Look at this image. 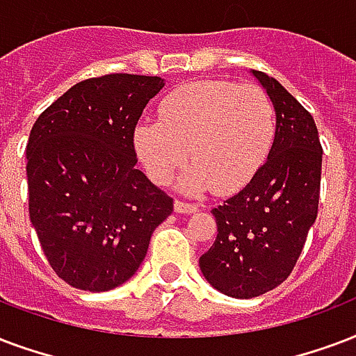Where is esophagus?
I'll return each instance as SVG.
<instances>
[{
	"mask_svg": "<svg viewBox=\"0 0 356 356\" xmlns=\"http://www.w3.org/2000/svg\"><path fill=\"white\" fill-rule=\"evenodd\" d=\"M173 209H175V213H179V214H192L197 211L196 205H190V203L179 202V200L173 203Z\"/></svg>",
	"mask_w": 356,
	"mask_h": 356,
	"instance_id": "esophagus-1",
	"label": "esophagus"
}]
</instances>
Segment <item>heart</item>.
<instances>
[{
	"label": "heart",
	"mask_w": 356,
	"mask_h": 356,
	"mask_svg": "<svg viewBox=\"0 0 356 356\" xmlns=\"http://www.w3.org/2000/svg\"><path fill=\"white\" fill-rule=\"evenodd\" d=\"M275 138V110L252 83L202 80L162 100L160 121L134 130L138 159L154 183H168L186 159L181 179L186 194H233L250 183L267 160Z\"/></svg>",
	"instance_id": "heart-1"
}]
</instances>
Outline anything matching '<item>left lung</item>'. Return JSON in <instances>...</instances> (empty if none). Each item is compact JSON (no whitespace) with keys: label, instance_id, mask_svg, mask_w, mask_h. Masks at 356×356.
<instances>
[{"label":"left lung","instance_id":"obj_1","mask_svg":"<svg viewBox=\"0 0 356 356\" xmlns=\"http://www.w3.org/2000/svg\"><path fill=\"white\" fill-rule=\"evenodd\" d=\"M275 110L265 164L238 194L213 209L216 241L202 257L205 280L227 297L252 298L291 275L317 218L323 149L314 118L265 72L250 70Z\"/></svg>","mask_w":356,"mask_h":356}]
</instances>
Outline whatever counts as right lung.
<instances>
[{
  "mask_svg": "<svg viewBox=\"0 0 356 356\" xmlns=\"http://www.w3.org/2000/svg\"><path fill=\"white\" fill-rule=\"evenodd\" d=\"M164 83L138 74L83 80L29 132V218L51 268L76 289L110 291L130 280L172 214V197L136 170L132 140Z\"/></svg>",
  "mask_w": 356,
  "mask_h": 356,
  "instance_id": "1",
  "label": "right lung"
}]
</instances>
